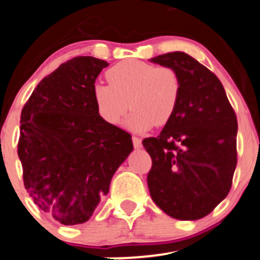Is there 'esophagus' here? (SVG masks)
Masks as SVG:
<instances>
[{"label": "esophagus", "instance_id": "obj_1", "mask_svg": "<svg viewBox=\"0 0 260 260\" xmlns=\"http://www.w3.org/2000/svg\"><path fill=\"white\" fill-rule=\"evenodd\" d=\"M133 144H134V146H135V149H140L141 148V139L140 138H136V136H134V138H133Z\"/></svg>", "mask_w": 260, "mask_h": 260}]
</instances>
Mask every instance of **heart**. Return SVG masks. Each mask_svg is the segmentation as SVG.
Segmentation results:
<instances>
[{"label":"heart","instance_id":"obj_1","mask_svg":"<svg viewBox=\"0 0 260 260\" xmlns=\"http://www.w3.org/2000/svg\"><path fill=\"white\" fill-rule=\"evenodd\" d=\"M110 84L93 87V101L100 116L111 125L120 124L133 109L127 127L135 133L163 126L173 117L181 99V79L171 67L127 59L106 73Z\"/></svg>","mask_w":260,"mask_h":260}]
</instances>
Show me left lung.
Wrapping results in <instances>:
<instances>
[{
	"instance_id": "8db88e82",
	"label": "left lung",
	"mask_w": 260,
	"mask_h": 260,
	"mask_svg": "<svg viewBox=\"0 0 260 260\" xmlns=\"http://www.w3.org/2000/svg\"><path fill=\"white\" fill-rule=\"evenodd\" d=\"M151 63L181 79L173 117L156 138L143 140L150 155L148 187L156 206L177 220H199L228 196L236 168L238 120L220 79L183 51Z\"/></svg>"
}]
</instances>
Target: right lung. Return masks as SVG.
Returning a JSON list of instances; mask_svg holds the SVG:
<instances>
[{"label": "right lung", "mask_w": 260, "mask_h": 260, "mask_svg": "<svg viewBox=\"0 0 260 260\" xmlns=\"http://www.w3.org/2000/svg\"><path fill=\"white\" fill-rule=\"evenodd\" d=\"M109 63L76 56L40 81L20 120L17 154L27 193L63 225L89 220L133 151L129 133L100 116L97 77Z\"/></svg>", "instance_id": "obj_1"}]
</instances>
